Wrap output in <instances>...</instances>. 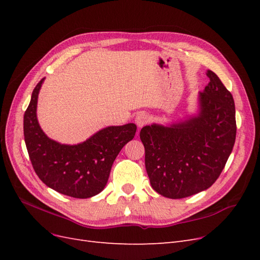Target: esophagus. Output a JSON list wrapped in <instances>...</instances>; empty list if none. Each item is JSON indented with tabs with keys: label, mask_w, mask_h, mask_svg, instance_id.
Listing matches in <instances>:
<instances>
[{
	"label": "esophagus",
	"mask_w": 260,
	"mask_h": 260,
	"mask_svg": "<svg viewBox=\"0 0 260 260\" xmlns=\"http://www.w3.org/2000/svg\"><path fill=\"white\" fill-rule=\"evenodd\" d=\"M148 121H149V116L144 112L138 114V116L136 117V122L138 124V127L140 128H142L143 125H145Z\"/></svg>",
	"instance_id": "esophagus-1"
}]
</instances>
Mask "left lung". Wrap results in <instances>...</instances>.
<instances>
[{
    "mask_svg": "<svg viewBox=\"0 0 260 260\" xmlns=\"http://www.w3.org/2000/svg\"><path fill=\"white\" fill-rule=\"evenodd\" d=\"M200 92V113L165 127L145 125L140 139L152 187L168 199H183L207 190L221 174L237 136L232 94L211 70Z\"/></svg>",
    "mask_w": 260,
    "mask_h": 260,
    "instance_id": "obj_1",
    "label": "left lung"
}]
</instances>
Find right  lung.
<instances>
[{
    "instance_id": "add662e5",
    "label": "right lung",
    "mask_w": 260,
    "mask_h": 260,
    "mask_svg": "<svg viewBox=\"0 0 260 260\" xmlns=\"http://www.w3.org/2000/svg\"><path fill=\"white\" fill-rule=\"evenodd\" d=\"M35 88L23 116V136L31 164L44 184L75 199H89L105 187L113 162L136 136L137 125L127 123L102 129L77 145L55 142L45 136L37 119L39 91Z\"/></svg>"
}]
</instances>
